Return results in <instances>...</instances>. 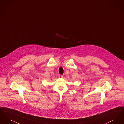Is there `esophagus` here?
Here are the masks:
<instances>
[{"label": "esophagus", "mask_w": 124, "mask_h": 124, "mask_svg": "<svg viewBox=\"0 0 124 124\" xmlns=\"http://www.w3.org/2000/svg\"><path fill=\"white\" fill-rule=\"evenodd\" d=\"M59 78H62L63 77V75H61V74H59Z\"/></svg>", "instance_id": "esophagus-1"}]
</instances>
